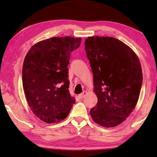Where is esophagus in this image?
Masks as SVG:
<instances>
[{
    "instance_id": "obj_1",
    "label": "esophagus",
    "mask_w": 157,
    "mask_h": 157,
    "mask_svg": "<svg viewBox=\"0 0 157 157\" xmlns=\"http://www.w3.org/2000/svg\"><path fill=\"white\" fill-rule=\"evenodd\" d=\"M86 94H87L86 91H84L83 93H82L81 94L79 95V98H80V99H83V98L85 97V95H86Z\"/></svg>"
}]
</instances>
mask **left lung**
Returning <instances> with one entry per match:
<instances>
[{
  "instance_id": "obj_1",
  "label": "left lung",
  "mask_w": 157,
  "mask_h": 157,
  "mask_svg": "<svg viewBox=\"0 0 157 157\" xmlns=\"http://www.w3.org/2000/svg\"><path fill=\"white\" fill-rule=\"evenodd\" d=\"M85 50L98 97L90 110L93 120L105 127L123 123L136 107L143 82L141 66L133 50L111 36H89Z\"/></svg>"
}]
</instances>
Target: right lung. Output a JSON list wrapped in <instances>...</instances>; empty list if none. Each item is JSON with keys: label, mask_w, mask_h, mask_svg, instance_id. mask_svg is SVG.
Segmentation results:
<instances>
[{"label": "right lung", "mask_w": 157, "mask_h": 157, "mask_svg": "<svg viewBox=\"0 0 157 157\" xmlns=\"http://www.w3.org/2000/svg\"><path fill=\"white\" fill-rule=\"evenodd\" d=\"M81 38L52 37L31 47L23 64V88L35 116L47 123L68 116L75 102L68 91V65Z\"/></svg>", "instance_id": "add662e5"}]
</instances>
